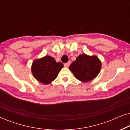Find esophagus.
Instances as JSON below:
<instances>
[{"label": "esophagus", "instance_id": "obj_1", "mask_svg": "<svg viewBox=\"0 0 130 130\" xmlns=\"http://www.w3.org/2000/svg\"><path fill=\"white\" fill-rule=\"evenodd\" d=\"M70 61H68L67 63L64 64V67H68L69 66H70Z\"/></svg>", "mask_w": 130, "mask_h": 130}]
</instances>
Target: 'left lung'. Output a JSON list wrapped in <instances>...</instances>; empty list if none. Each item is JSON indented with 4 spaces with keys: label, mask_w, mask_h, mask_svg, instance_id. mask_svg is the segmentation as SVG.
Instances as JSON below:
<instances>
[{
    "label": "left lung",
    "mask_w": 130,
    "mask_h": 130,
    "mask_svg": "<svg viewBox=\"0 0 130 130\" xmlns=\"http://www.w3.org/2000/svg\"><path fill=\"white\" fill-rule=\"evenodd\" d=\"M101 61L96 56L79 55L69 66V69L76 79L88 82L96 77L101 69Z\"/></svg>",
    "instance_id": "8db88e82"
}]
</instances>
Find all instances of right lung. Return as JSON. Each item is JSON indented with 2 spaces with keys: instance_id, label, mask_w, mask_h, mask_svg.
Listing matches in <instances>:
<instances>
[{
  "instance_id": "1",
  "label": "right lung",
  "mask_w": 130,
  "mask_h": 130,
  "mask_svg": "<svg viewBox=\"0 0 130 130\" xmlns=\"http://www.w3.org/2000/svg\"><path fill=\"white\" fill-rule=\"evenodd\" d=\"M63 66V63L56 62L54 58L45 56L33 61L31 71L34 77L37 80L47 85L56 79Z\"/></svg>"
}]
</instances>
